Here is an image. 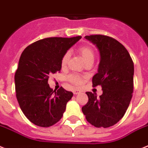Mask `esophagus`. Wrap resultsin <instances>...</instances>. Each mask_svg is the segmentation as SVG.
Returning a JSON list of instances; mask_svg holds the SVG:
<instances>
[{
    "label": "esophagus",
    "instance_id": "obj_1",
    "mask_svg": "<svg viewBox=\"0 0 148 148\" xmlns=\"http://www.w3.org/2000/svg\"><path fill=\"white\" fill-rule=\"evenodd\" d=\"M73 91V94H74V95H77V94L80 93V91H79V90H78V89H74Z\"/></svg>",
    "mask_w": 148,
    "mask_h": 148
}]
</instances>
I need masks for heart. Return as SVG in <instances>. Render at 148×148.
Returning <instances> with one entry per match:
<instances>
[{"label": "heart", "mask_w": 148, "mask_h": 148, "mask_svg": "<svg viewBox=\"0 0 148 148\" xmlns=\"http://www.w3.org/2000/svg\"><path fill=\"white\" fill-rule=\"evenodd\" d=\"M77 52L79 53L82 60H84L85 63H89V62H92L93 63L94 58H95V51L93 48L88 45H83L79 46L77 48ZM69 52H66L62 57L61 59V66L65 67L67 64V62L69 60ZM68 81L71 83L72 85H75V86H79L81 85L83 83V78L79 75H70L67 78Z\"/></svg>", "instance_id": "heart-1"}]
</instances>
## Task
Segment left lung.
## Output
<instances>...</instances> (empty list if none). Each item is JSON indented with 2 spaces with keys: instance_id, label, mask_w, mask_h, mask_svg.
Returning <instances> with one entry per match:
<instances>
[{
  "instance_id": "1",
  "label": "left lung",
  "mask_w": 148,
  "mask_h": 148,
  "mask_svg": "<svg viewBox=\"0 0 148 148\" xmlns=\"http://www.w3.org/2000/svg\"><path fill=\"white\" fill-rule=\"evenodd\" d=\"M97 46L101 61L93 76V87L101 85L103 94L87 91L88 101L82 108L89 123L97 128L116 124L125 115L133 92L134 63L130 54L119 41L103 35H86Z\"/></svg>"
}]
</instances>
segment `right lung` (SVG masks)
I'll use <instances>...</instances> for the list:
<instances>
[{
  "instance_id": "obj_1",
  "label": "right lung",
  "mask_w": 148,
  "mask_h": 148,
  "mask_svg": "<svg viewBox=\"0 0 148 148\" xmlns=\"http://www.w3.org/2000/svg\"><path fill=\"white\" fill-rule=\"evenodd\" d=\"M81 38H46L29 45L22 53L14 77L16 96L23 113L33 124L50 127L63 116L73 92L63 87L53 91L47 81L50 75L60 73L63 55Z\"/></svg>"
}]
</instances>
